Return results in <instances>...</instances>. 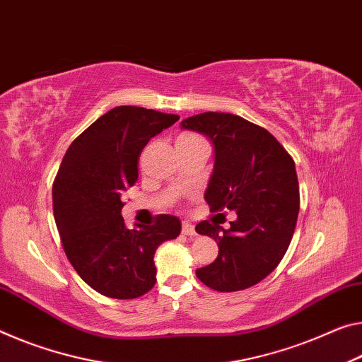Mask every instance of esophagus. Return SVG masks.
<instances>
[{
	"label": "esophagus",
	"instance_id": "obj_1",
	"mask_svg": "<svg viewBox=\"0 0 362 362\" xmlns=\"http://www.w3.org/2000/svg\"><path fill=\"white\" fill-rule=\"evenodd\" d=\"M182 233L188 235V237H194V235H197V230H194V227L190 222L185 221V222H182Z\"/></svg>",
	"mask_w": 362,
	"mask_h": 362
}]
</instances>
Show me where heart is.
Wrapping results in <instances>:
<instances>
[{"mask_svg":"<svg viewBox=\"0 0 362 362\" xmlns=\"http://www.w3.org/2000/svg\"><path fill=\"white\" fill-rule=\"evenodd\" d=\"M179 139H197V136H193V135H182V136H179Z\"/></svg>","mask_w":362,"mask_h":362,"instance_id":"1","label":"heart"}]
</instances>
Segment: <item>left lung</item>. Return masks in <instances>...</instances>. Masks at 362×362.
Instances as JSON below:
<instances>
[{
	"label": "left lung",
	"instance_id": "left-lung-1",
	"mask_svg": "<svg viewBox=\"0 0 362 362\" xmlns=\"http://www.w3.org/2000/svg\"><path fill=\"white\" fill-rule=\"evenodd\" d=\"M214 146V170L204 199L212 212L235 211L230 228L203 221L199 235L214 238L219 255L197 277L217 291L250 288L266 279L293 237L300 192L295 160L272 134L228 112H203L182 120Z\"/></svg>",
	"mask_w": 362,
	"mask_h": 362
}]
</instances>
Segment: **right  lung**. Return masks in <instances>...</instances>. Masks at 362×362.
Wrapping results in <instances>:
<instances>
[{"mask_svg":"<svg viewBox=\"0 0 362 362\" xmlns=\"http://www.w3.org/2000/svg\"><path fill=\"white\" fill-rule=\"evenodd\" d=\"M180 117L117 106L71 143L53 183V211L67 259L98 293L132 300L156 282L158 246L179 237V217L125 227L122 194L139 179V158L153 136Z\"/></svg>","mask_w":362,"mask_h":362,"instance_id":"right-lung-1","label":"right lung"}]
</instances>
